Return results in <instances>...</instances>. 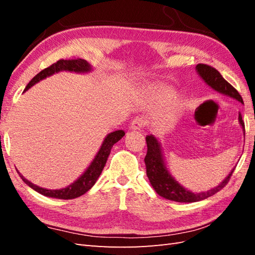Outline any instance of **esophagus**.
Masks as SVG:
<instances>
[{"label":"esophagus","mask_w":255,"mask_h":255,"mask_svg":"<svg viewBox=\"0 0 255 255\" xmlns=\"http://www.w3.org/2000/svg\"><path fill=\"white\" fill-rule=\"evenodd\" d=\"M145 119L143 117H136L133 121L130 123V128L132 130H139L145 126Z\"/></svg>","instance_id":"1"}]
</instances>
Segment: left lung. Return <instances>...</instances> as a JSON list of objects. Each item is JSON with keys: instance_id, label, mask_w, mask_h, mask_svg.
Here are the masks:
<instances>
[{"instance_id": "1", "label": "left lung", "mask_w": 255, "mask_h": 255, "mask_svg": "<svg viewBox=\"0 0 255 255\" xmlns=\"http://www.w3.org/2000/svg\"><path fill=\"white\" fill-rule=\"evenodd\" d=\"M196 71L199 74L206 83H207L211 89L215 90L218 93L226 95L231 99H235L238 102L243 104V100L241 95L239 94L234 86L223 78L217 70L215 68L207 66V64L199 63L196 66ZM239 121L241 127L245 131V123L242 121L241 114H239ZM145 141H147L148 151L144 158L145 169H147V176L151 183V185L154 188V191L158 193L160 196L164 197L165 199L173 200V202L178 203H194L199 202V200L206 199L207 197L213 196L220 189H223L227 183L229 182L230 177L234 173L235 169L231 170L229 175L227 176L225 180L221 182L218 186L209 189L207 192H200V193H193L192 191H188L185 187H183L180 183H178L174 177L171 175V173L167 170L164 162V156L162 153L161 144L152 134L145 137Z\"/></svg>"}]
</instances>
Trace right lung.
<instances>
[{
    "mask_svg": "<svg viewBox=\"0 0 255 255\" xmlns=\"http://www.w3.org/2000/svg\"><path fill=\"white\" fill-rule=\"evenodd\" d=\"M91 70H92L91 64L86 60H84V59H69V60L61 59V60L51 64L50 67L44 69L42 71L36 74L35 77L30 80V82L27 84L24 92L30 89L32 85H35L36 83L39 82V81L44 80L47 77H50V75L60 71L86 73V72H90ZM124 136H125L124 130H116L108 133L105 137L104 141H103L99 152H97V154L95 155V158L93 161H92L90 166L85 170V172L78 178L77 181L66 188H61V189L42 188L35 185V184L30 183L28 180H26V178L21 175L18 171L17 173L21 177V180H23L27 185L31 187L34 191L44 195V196L58 198V199H73V198L80 197L81 195L85 194L89 189L92 188V186L94 185L95 182L97 181V178H99V176L101 175L103 169H104L113 145L116 142H118Z\"/></svg>",
    "mask_w": 255,
    "mask_h": 255,
    "instance_id": "add662e5",
    "label": "right lung"
}]
</instances>
